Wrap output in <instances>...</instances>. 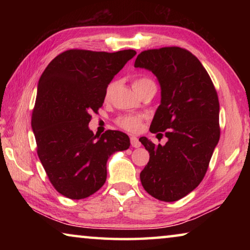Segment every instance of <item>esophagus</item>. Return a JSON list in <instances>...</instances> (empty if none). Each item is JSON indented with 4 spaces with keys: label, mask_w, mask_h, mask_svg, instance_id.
Wrapping results in <instances>:
<instances>
[{
    "label": "esophagus",
    "mask_w": 250,
    "mask_h": 250,
    "mask_svg": "<svg viewBox=\"0 0 250 250\" xmlns=\"http://www.w3.org/2000/svg\"><path fill=\"white\" fill-rule=\"evenodd\" d=\"M130 141H131V146H132L133 147H139L141 146V143H140V141H139V139L137 137H134V135H131Z\"/></svg>",
    "instance_id": "1"
}]
</instances>
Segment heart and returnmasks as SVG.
Returning <instances> with one entry per match:
<instances>
[{"label": "heart", "mask_w": 250, "mask_h": 250, "mask_svg": "<svg viewBox=\"0 0 250 250\" xmlns=\"http://www.w3.org/2000/svg\"><path fill=\"white\" fill-rule=\"evenodd\" d=\"M115 87H116V82H110L107 84V87H105V90H104L105 100L110 99L113 90H115ZM132 87L134 91L137 92L138 95H140L141 92L147 89V88H151V87L155 88V83L151 78L146 77V76H141V77L133 79ZM143 119H145V116L142 115H125V116L118 117L115 120V122L116 125L121 129L129 131V132H138V131L141 129Z\"/></svg>", "instance_id": "1"}]
</instances>
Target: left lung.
Masks as SVG:
<instances>
[{"instance_id": "8db88e82", "label": "left lung", "mask_w": 250, "mask_h": 250, "mask_svg": "<svg viewBox=\"0 0 250 250\" xmlns=\"http://www.w3.org/2000/svg\"><path fill=\"white\" fill-rule=\"evenodd\" d=\"M134 67L151 70L159 80L161 104L150 131L167 138L166 146L139 139L150 153L141 183L160 201H179L204 179L221 137L217 91L201 62L185 48L143 50Z\"/></svg>"}]
</instances>
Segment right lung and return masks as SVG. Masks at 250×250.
<instances>
[{"label": "right lung", "instance_id": "obj_1", "mask_svg": "<svg viewBox=\"0 0 250 250\" xmlns=\"http://www.w3.org/2000/svg\"><path fill=\"white\" fill-rule=\"evenodd\" d=\"M135 54L68 49L42 74L32 129L46 174L62 195L71 200L92 195L107 179L109 156L129 149L125 133L108 130L96 140L88 124L103 107L107 84Z\"/></svg>", "mask_w": 250, "mask_h": 250}]
</instances>
